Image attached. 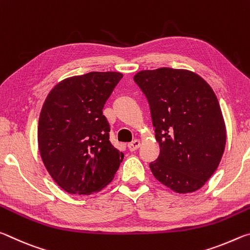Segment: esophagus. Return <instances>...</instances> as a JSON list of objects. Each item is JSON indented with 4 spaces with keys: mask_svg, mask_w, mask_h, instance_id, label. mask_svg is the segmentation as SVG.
<instances>
[{
    "mask_svg": "<svg viewBox=\"0 0 250 250\" xmlns=\"http://www.w3.org/2000/svg\"><path fill=\"white\" fill-rule=\"evenodd\" d=\"M139 146H140V141L137 140V139H135V140H133L132 142L128 143V147H129L130 151H135Z\"/></svg>",
    "mask_w": 250,
    "mask_h": 250,
    "instance_id": "34e87169",
    "label": "esophagus"
}]
</instances>
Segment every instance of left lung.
Here are the masks:
<instances>
[{"instance_id": "1", "label": "left lung", "mask_w": 250, "mask_h": 250, "mask_svg": "<svg viewBox=\"0 0 250 250\" xmlns=\"http://www.w3.org/2000/svg\"><path fill=\"white\" fill-rule=\"evenodd\" d=\"M150 105L158 159L152 174L177 193L201 188L216 171L225 150L226 128L216 95L204 79L163 67L133 77Z\"/></svg>"}]
</instances>
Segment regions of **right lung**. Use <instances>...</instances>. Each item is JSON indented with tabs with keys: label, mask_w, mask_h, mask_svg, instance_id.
I'll return each mask as SVG.
<instances>
[{
	"label": "right lung",
	"mask_w": 250,
	"mask_h": 250,
	"mask_svg": "<svg viewBox=\"0 0 250 250\" xmlns=\"http://www.w3.org/2000/svg\"><path fill=\"white\" fill-rule=\"evenodd\" d=\"M122 78L91 71L55 86L42 108L37 138L44 166L67 193L89 195L112 181L124 160L109 140L103 109Z\"/></svg>",
	"instance_id": "1"
}]
</instances>
